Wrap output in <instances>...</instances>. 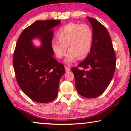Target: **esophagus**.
Listing matches in <instances>:
<instances>
[{
  "label": "esophagus",
  "mask_w": 131,
  "mask_h": 131,
  "mask_svg": "<svg viewBox=\"0 0 131 131\" xmlns=\"http://www.w3.org/2000/svg\"><path fill=\"white\" fill-rule=\"evenodd\" d=\"M65 70H66V72H69V71H70V67H65Z\"/></svg>",
  "instance_id": "34e87169"
}]
</instances>
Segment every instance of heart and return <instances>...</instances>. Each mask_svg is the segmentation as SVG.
<instances>
[{"instance_id":"b5f03b06","label":"heart","mask_w":131,"mask_h":131,"mask_svg":"<svg viewBox=\"0 0 131 131\" xmlns=\"http://www.w3.org/2000/svg\"><path fill=\"white\" fill-rule=\"evenodd\" d=\"M58 39H53L52 48L57 58L61 59L66 56V62L70 64L76 60L82 59L87 56L92 48V30L87 24L70 23L66 25L57 33Z\"/></svg>"}]
</instances>
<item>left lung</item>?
<instances>
[{"label":"left lung","instance_id":"left-lung-1","mask_svg":"<svg viewBox=\"0 0 131 131\" xmlns=\"http://www.w3.org/2000/svg\"><path fill=\"white\" fill-rule=\"evenodd\" d=\"M93 28L90 52L77 67L71 68L77 92L83 97L95 98L105 92L114 74L116 56L111 37L105 26L88 18ZM78 67L83 69L80 70Z\"/></svg>","mask_w":131,"mask_h":131}]
</instances>
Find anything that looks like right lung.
<instances>
[{
	"instance_id": "right-lung-1",
	"label": "right lung",
	"mask_w": 131,
	"mask_h": 131,
	"mask_svg": "<svg viewBox=\"0 0 131 131\" xmlns=\"http://www.w3.org/2000/svg\"><path fill=\"white\" fill-rule=\"evenodd\" d=\"M60 24V20L35 22L20 34L14 52L17 83L28 97L38 103H48L56 98L60 78L65 73L63 64L52 56L51 29ZM35 37L42 42L39 48L31 43Z\"/></svg>"
}]
</instances>
